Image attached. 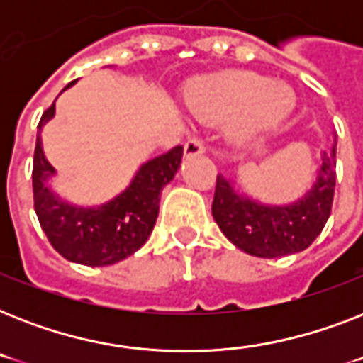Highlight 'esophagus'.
Masks as SVG:
<instances>
[{
    "label": "esophagus",
    "mask_w": 363,
    "mask_h": 363,
    "mask_svg": "<svg viewBox=\"0 0 363 363\" xmlns=\"http://www.w3.org/2000/svg\"><path fill=\"white\" fill-rule=\"evenodd\" d=\"M203 152L205 147L199 139H188V141L184 143V156H186V158H190V156H198V154Z\"/></svg>",
    "instance_id": "esophagus-1"
}]
</instances>
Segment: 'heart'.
Wrapping results in <instances>:
<instances>
[{"label":"heart","instance_id":"1","mask_svg":"<svg viewBox=\"0 0 363 363\" xmlns=\"http://www.w3.org/2000/svg\"><path fill=\"white\" fill-rule=\"evenodd\" d=\"M186 105L199 121H228V139L250 145L286 121L296 107V96L267 77L232 71L207 77L188 88Z\"/></svg>","mask_w":363,"mask_h":363}]
</instances>
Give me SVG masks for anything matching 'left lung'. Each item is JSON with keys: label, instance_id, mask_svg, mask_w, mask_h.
Segmentation results:
<instances>
[{"label": "left lung", "instance_id": "8db88e82", "mask_svg": "<svg viewBox=\"0 0 363 363\" xmlns=\"http://www.w3.org/2000/svg\"><path fill=\"white\" fill-rule=\"evenodd\" d=\"M335 148L320 152L315 181L299 198L288 203H264L239 186V175H218L213 218L230 241L250 256L279 258L301 252L326 226L335 190Z\"/></svg>", "mask_w": 363, "mask_h": 363}]
</instances>
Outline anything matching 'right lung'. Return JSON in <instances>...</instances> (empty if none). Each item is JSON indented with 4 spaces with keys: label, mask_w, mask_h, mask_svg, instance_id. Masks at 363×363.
<instances>
[{
    "label": "right lung",
    "mask_w": 363,
    "mask_h": 363,
    "mask_svg": "<svg viewBox=\"0 0 363 363\" xmlns=\"http://www.w3.org/2000/svg\"><path fill=\"white\" fill-rule=\"evenodd\" d=\"M77 81L69 82L64 90ZM56 115V101L41 116L33 154V201L43 232L65 259L101 267L122 262L147 242L160 211L164 186L175 179L181 167L182 147L143 162L130 184L98 205H77L52 188L54 169L43 150L41 130Z\"/></svg>",
    "instance_id": "1"
}]
</instances>
